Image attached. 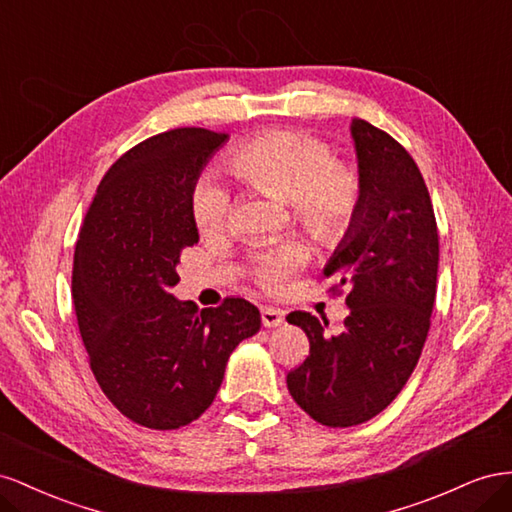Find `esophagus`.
Returning a JSON list of instances; mask_svg holds the SVG:
<instances>
[{"label": "esophagus", "instance_id": "esophagus-1", "mask_svg": "<svg viewBox=\"0 0 512 512\" xmlns=\"http://www.w3.org/2000/svg\"><path fill=\"white\" fill-rule=\"evenodd\" d=\"M283 319H285V315L281 309H272V306H264V309H261V321H264L266 328L281 326Z\"/></svg>", "mask_w": 512, "mask_h": 512}]
</instances>
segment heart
I'll list each match as a JSON object with an SVG mask.
<instances>
[{"instance_id": "b5f03b06", "label": "heart", "mask_w": 512, "mask_h": 512, "mask_svg": "<svg viewBox=\"0 0 512 512\" xmlns=\"http://www.w3.org/2000/svg\"><path fill=\"white\" fill-rule=\"evenodd\" d=\"M225 163L240 182L259 193L291 201L296 221L321 244H341L364 206V180L356 165L334 158L326 141L298 128H270L246 137ZM191 214L201 233L221 231L231 214V195L212 175H203L191 195ZM306 248L289 240L251 259L255 283L276 294L304 264Z\"/></svg>"}]
</instances>
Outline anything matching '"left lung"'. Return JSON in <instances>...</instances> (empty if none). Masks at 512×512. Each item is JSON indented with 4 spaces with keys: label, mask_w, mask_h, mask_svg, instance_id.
I'll return each instance as SVG.
<instances>
[{
    "label": "left lung",
    "mask_w": 512,
    "mask_h": 512,
    "mask_svg": "<svg viewBox=\"0 0 512 512\" xmlns=\"http://www.w3.org/2000/svg\"><path fill=\"white\" fill-rule=\"evenodd\" d=\"M364 206L324 268L332 291L349 287L339 334L306 313L287 315L309 337V356L287 373L294 401L326 427H354L397 399L425 347L435 304L440 238L414 158L384 130L352 122Z\"/></svg>",
    "instance_id": "8db88e82"
}]
</instances>
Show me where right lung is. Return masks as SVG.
Instances as JSON below:
<instances>
[{
  "mask_svg": "<svg viewBox=\"0 0 512 512\" xmlns=\"http://www.w3.org/2000/svg\"><path fill=\"white\" fill-rule=\"evenodd\" d=\"M227 139L173 128L137 143L105 173L79 229L72 302L90 369L107 399L148 429H180L206 412L229 354L261 326L244 298L197 311L169 294L182 251L199 242L193 188Z\"/></svg>",
  "mask_w": 512,
  "mask_h": 512,
  "instance_id": "1",
  "label": "right lung"
}]
</instances>
